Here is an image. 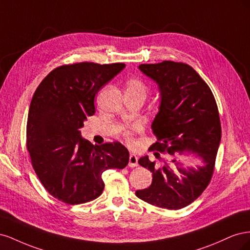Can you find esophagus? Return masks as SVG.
Masks as SVG:
<instances>
[{"instance_id": "34e87169", "label": "esophagus", "mask_w": 250, "mask_h": 250, "mask_svg": "<svg viewBox=\"0 0 250 250\" xmlns=\"http://www.w3.org/2000/svg\"><path fill=\"white\" fill-rule=\"evenodd\" d=\"M129 167H131V168H133V167H137L138 166V156L135 155L134 153H131L130 155H129Z\"/></svg>"}]
</instances>
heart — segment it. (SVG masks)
Instances as JSON below:
<instances>
[{"mask_svg": "<svg viewBox=\"0 0 250 250\" xmlns=\"http://www.w3.org/2000/svg\"><path fill=\"white\" fill-rule=\"evenodd\" d=\"M147 92V86L145 83H144L141 79L139 78H131L127 81V85H126V93L129 94H139L145 97ZM129 131H125V135L129 139Z\"/></svg>", "mask_w": 250, "mask_h": 250, "instance_id": "obj_1", "label": "heart"}]
</instances>
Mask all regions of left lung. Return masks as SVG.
<instances>
[{"label": "left lung", "instance_id": "8db88e82", "mask_svg": "<svg viewBox=\"0 0 250 250\" xmlns=\"http://www.w3.org/2000/svg\"><path fill=\"white\" fill-rule=\"evenodd\" d=\"M139 69L156 83L161 95L158 112L151 125L157 142L149 149L168 153L173 158L157 166L148 155L141 157L139 164L152 172V184L135 195L158 208H183L199 197L213 175L221 141L215 98L188 64L166 60L141 64ZM158 152L154 155H160ZM180 155L194 157L199 165L186 168L177 161Z\"/></svg>", "mask_w": 250, "mask_h": 250}]
</instances>
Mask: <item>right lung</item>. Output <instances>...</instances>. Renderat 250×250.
I'll use <instances>...</instances> for the list:
<instances>
[{"instance_id":"obj_1","label":"right lung","mask_w":250,"mask_h":250,"mask_svg":"<svg viewBox=\"0 0 250 250\" xmlns=\"http://www.w3.org/2000/svg\"><path fill=\"white\" fill-rule=\"evenodd\" d=\"M124 63L79 62L58 66L36 88L27 121V149L44 188L67 204L102 194V173L123 169L129 152L119 142L94 146L80 128L95 113V96Z\"/></svg>"}]
</instances>
